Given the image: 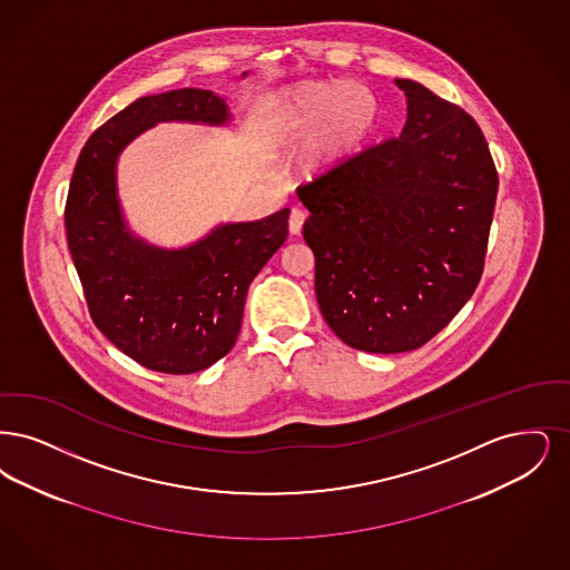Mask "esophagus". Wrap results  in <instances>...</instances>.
Masks as SVG:
<instances>
[{
	"label": "esophagus",
	"instance_id": "esophagus-1",
	"mask_svg": "<svg viewBox=\"0 0 570 570\" xmlns=\"http://www.w3.org/2000/svg\"><path fill=\"white\" fill-rule=\"evenodd\" d=\"M302 225H304V213L294 208L289 215V234L297 236L302 232Z\"/></svg>",
	"mask_w": 570,
	"mask_h": 570
}]
</instances>
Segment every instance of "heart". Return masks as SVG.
Wrapping results in <instances>:
<instances>
[{"mask_svg": "<svg viewBox=\"0 0 570 570\" xmlns=\"http://www.w3.org/2000/svg\"><path fill=\"white\" fill-rule=\"evenodd\" d=\"M376 124V101L355 82H302L268 101V131L283 149L308 138L306 164L315 173L345 164Z\"/></svg>", "mask_w": 570, "mask_h": 570, "instance_id": "heart-1", "label": "heart"}]
</instances>
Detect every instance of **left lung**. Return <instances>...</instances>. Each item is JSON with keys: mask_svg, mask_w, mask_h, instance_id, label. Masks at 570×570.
Segmentation results:
<instances>
[{"mask_svg": "<svg viewBox=\"0 0 570 570\" xmlns=\"http://www.w3.org/2000/svg\"><path fill=\"white\" fill-rule=\"evenodd\" d=\"M394 82L406 96L400 136L297 187L323 320L368 353L420 348L460 313L483 274L498 194L471 115Z\"/></svg>", "mask_w": 570, "mask_h": 570, "instance_id": "left-lung-1", "label": "left lung"}]
</instances>
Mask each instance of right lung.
I'll use <instances>...</instances> for the list:
<instances>
[{"mask_svg": "<svg viewBox=\"0 0 570 570\" xmlns=\"http://www.w3.org/2000/svg\"><path fill=\"white\" fill-rule=\"evenodd\" d=\"M227 119L225 99L206 89L147 96L96 129L76 161L63 217L91 320L149 371L191 374L229 353L250 281L287 238L289 208L219 225L191 247H153L125 225L117 157L155 124Z\"/></svg>", "mask_w": 570, "mask_h": 570, "instance_id": "add662e5", "label": "right lung"}]
</instances>
